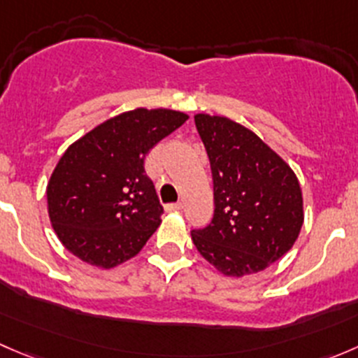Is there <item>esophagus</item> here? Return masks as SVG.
<instances>
[{
    "label": "esophagus",
    "mask_w": 358,
    "mask_h": 358,
    "mask_svg": "<svg viewBox=\"0 0 358 358\" xmlns=\"http://www.w3.org/2000/svg\"><path fill=\"white\" fill-rule=\"evenodd\" d=\"M183 208L182 202H171V204H166V211H180Z\"/></svg>",
    "instance_id": "1"
}]
</instances>
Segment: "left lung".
I'll use <instances>...</instances> for the list:
<instances>
[{"label":"left lung","instance_id":"1","mask_svg":"<svg viewBox=\"0 0 358 358\" xmlns=\"http://www.w3.org/2000/svg\"><path fill=\"white\" fill-rule=\"evenodd\" d=\"M213 173L215 215L192 241L223 275L265 270L292 248L303 225L294 171L256 133L220 115L197 114Z\"/></svg>","mask_w":358,"mask_h":358}]
</instances>
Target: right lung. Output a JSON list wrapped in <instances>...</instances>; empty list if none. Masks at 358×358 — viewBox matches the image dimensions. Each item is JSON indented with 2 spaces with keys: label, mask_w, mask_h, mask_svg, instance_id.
<instances>
[{
  "label": "right lung",
  "mask_w": 358,
  "mask_h": 358,
  "mask_svg": "<svg viewBox=\"0 0 358 358\" xmlns=\"http://www.w3.org/2000/svg\"><path fill=\"white\" fill-rule=\"evenodd\" d=\"M187 119L169 109L122 112L64 152L46 197L53 230L72 255L100 268L138 255L164 211L145 156Z\"/></svg>",
  "instance_id": "obj_1"
}]
</instances>
